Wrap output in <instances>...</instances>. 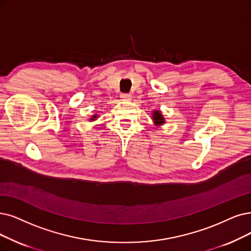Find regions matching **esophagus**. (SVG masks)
<instances>
[{
	"instance_id": "esophagus-1",
	"label": "esophagus",
	"mask_w": 251,
	"mask_h": 251,
	"mask_svg": "<svg viewBox=\"0 0 251 251\" xmlns=\"http://www.w3.org/2000/svg\"><path fill=\"white\" fill-rule=\"evenodd\" d=\"M120 98L125 100V101H129V100L132 99V96L129 94H122V95H120Z\"/></svg>"
}]
</instances>
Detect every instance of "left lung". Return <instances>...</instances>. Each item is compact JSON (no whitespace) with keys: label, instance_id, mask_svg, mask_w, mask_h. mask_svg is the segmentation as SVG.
Returning a JSON list of instances; mask_svg holds the SVG:
<instances>
[{"label":"left lung","instance_id":"obj_1","mask_svg":"<svg viewBox=\"0 0 251 251\" xmlns=\"http://www.w3.org/2000/svg\"><path fill=\"white\" fill-rule=\"evenodd\" d=\"M151 114H152L151 119L153 120V125L154 126H163L164 124H166L165 117H164L163 113L159 111V110H152Z\"/></svg>","mask_w":251,"mask_h":251}]
</instances>
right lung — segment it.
<instances>
[{
    "label": "right lung",
    "mask_w": 251,
    "mask_h": 251,
    "mask_svg": "<svg viewBox=\"0 0 251 251\" xmlns=\"http://www.w3.org/2000/svg\"><path fill=\"white\" fill-rule=\"evenodd\" d=\"M98 117H99V116H98V114H94V115H92V117L89 118V122H94V120H96Z\"/></svg>",
    "instance_id": "obj_1"
}]
</instances>
